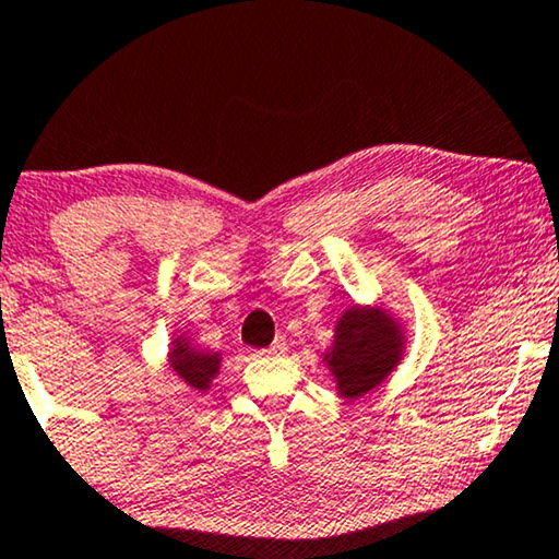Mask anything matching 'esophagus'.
<instances>
[{
	"mask_svg": "<svg viewBox=\"0 0 559 559\" xmlns=\"http://www.w3.org/2000/svg\"><path fill=\"white\" fill-rule=\"evenodd\" d=\"M286 352H288V344L283 342V340H276V342L271 344L269 349H265V355H271V357H281V355H286Z\"/></svg>",
	"mask_w": 559,
	"mask_h": 559,
	"instance_id": "34e87169",
	"label": "esophagus"
}]
</instances>
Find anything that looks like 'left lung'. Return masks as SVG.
Masks as SVG:
<instances>
[{
  "label": "left lung",
  "instance_id": "left-lung-1",
  "mask_svg": "<svg viewBox=\"0 0 559 559\" xmlns=\"http://www.w3.org/2000/svg\"><path fill=\"white\" fill-rule=\"evenodd\" d=\"M405 332L388 311L377 306H352L336 321L334 344L324 352L342 397H361L400 365Z\"/></svg>",
  "mask_w": 559,
  "mask_h": 559
}]
</instances>
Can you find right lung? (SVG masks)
Returning <instances> with one entry per match:
<instances>
[{"mask_svg":"<svg viewBox=\"0 0 559 559\" xmlns=\"http://www.w3.org/2000/svg\"><path fill=\"white\" fill-rule=\"evenodd\" d=\"M219 352H202L192 347L187 336L171 340L169 349V367L187 388L194 392H207L210 384L219 374Z\"/></svg>","mask_w":559,"mask_h":559,"instance_id":"obj_1","label":"right lung"}]
</instances>
